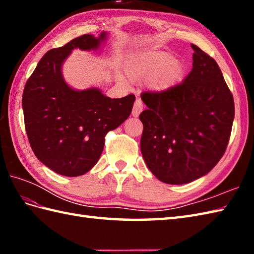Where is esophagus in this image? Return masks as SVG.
<instances>
[{
    "label": "esophagus",
    "instance_id": "1",
    "mask_svg": "<svg viewBox=\"0 0 254 254\" xmlns=\"http://www.w3.org/2000/svg\"><path fill=\"white\" fill-rule=\"evenodd\" d=\"M143 111V102L141 99H136L134 102L133 110H132V116L133 117H138L139 113Z\"/></svg>",
    "mask_w": 254,
    "mask_h": 254
}]
</instances>
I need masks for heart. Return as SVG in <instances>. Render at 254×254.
Returning <instances> with one entry per match:
<instances>
[{"label": "heart", "instance_id": "1", "mask_svg": "<svg viewBox=\"0 0 254 254\" xmlns=\"http://www.w3.org/2000/svg\"><path fill=\"white\" fill-rule=\"evenodd\" d=\"M126 72L132 80H149L155 90L164 91L175 86L180 79L182 67L168 52L139 53L128 59ZM119 80L123 78L119 76Z\"/></svg>", "mask_w": 254, "mask_h": 254}]
</instances>
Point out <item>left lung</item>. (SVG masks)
Masks as SVG:
<instances>
[{"label":"left lung","instance_id":"8db88e82","mask_svg":"<svg viewBox=\"0 0 254 254\" xmlns=\"http://www.w3.org/2000/svg\"><path fill=\"white\" fill-rule=\"evenodd\" d=\"M193 67L181 84L141 95L147 109L141 152L152 174L169 185H185L212 170L223 157L235 118L234 97L218 64L191 45Z\"/></svg>","mask_w":254,"mask_h":254}]
</instances>
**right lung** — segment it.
Masks as SVG:
<instances>
[{
  "label": "right lung",
  "mask_w": 254,
  "mask_h": 254,
  "mask_svg": "<svg viewBox=\"0 0 254 254\" xmlns=\"http://www.w3.org/2000/svg\"><path fill=\"white\" fill-rule=\"evenodd\" d=\"M90 34L48 51L25 85L23 100L27 136L32 152L59 175L82 176L99 160L107 133L130 117L135 96L111 99L98 88L73 89L62 75L72 50H97L106 40Z\"/></svg>",
  "instance_id": "obj_1"
}]
</instances>
